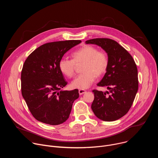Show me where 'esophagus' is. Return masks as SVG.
Returning a JSON list of instances; mask_svg holds the SVG:
<instances>
[{"label": "esophagus", "mask_w": 158, "mask_h": 158, "mask_svg": "<svg viewBox=\"0 0 158 158\" xmlns=\"http://www.w3.org/2000/svg\"><path fill=\"white\" fill-rule=\"evenodd\" d=\"M85 93V90H84V89H79V93L80 95H82Z\"/></svg>", "instance_id": "34e87169"}]
</instances>
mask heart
<instances>
[{
	"label": "heart",
	"mask_w": 158,
	"mask_h": 158,
	"mask_svg": "<svg viewBox=\"0 0 158 158\" xmlns=\"http://www.w3.org/2000/svg\"><path fill=\"white\" fill-rule=\"evenodd\" d=\"M73 59L63 57L59 62V67L62 73L68 77H72L76 68V64L81 65L82 73L71 82L74 88L84 89L93 83L96 76L103 75L107 70L109 57L104 51L98 50L96 47L86 45L72 54Z\"/></svg>",
	"instance_id": "1"
}]
</instances>
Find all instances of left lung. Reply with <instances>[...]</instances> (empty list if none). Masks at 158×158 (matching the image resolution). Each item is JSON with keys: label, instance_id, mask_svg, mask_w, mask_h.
<instances>
[{"label": "left lung", "instance_id": "obj_1", "mask_svg": "<svg viewBox=\"0 0 158 158\" xmlns=\"http://www.w3.org/2000/svg\"><path fill=\"white\" fill-rule=\"evenodd\" d=\"M85 43L101 46L109 57L107 70L97 84L106 87L109 91L93 90L94 99L92 110L96 117L102 121L119 119L127 113L138 92L136 64L127 51L114 40L96 38L86 40Z\"/></svg>", "mask_w": 158, "mask_h": 158}]
</instances>
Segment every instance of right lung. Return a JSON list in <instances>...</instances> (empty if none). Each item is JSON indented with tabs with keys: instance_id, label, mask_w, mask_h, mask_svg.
I'll return each mask as SVG.
<instances>
[{
	"instance_id": "right-lung-1",
	"label": "right lung",
	"mask_w": 158,
	"mask_h": 158,
	"mask_svg": "<svg viewBox=\"0 0 158 158\" xmlns=\"http://www.w3.org/2000/svg\"><path fill=\"white\" fill-rule=\"evenodd\" d=\"M80 40L44 44L26 59L21 72V92L32 115L37 121L58 125L68 119L78 89L60 91L67 84L59 67L64 54Z\"/></svg>"
}]
</instances>
